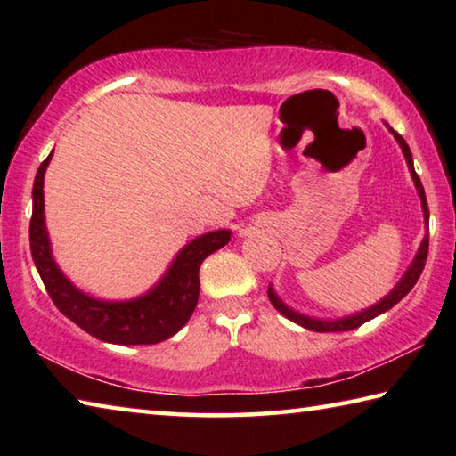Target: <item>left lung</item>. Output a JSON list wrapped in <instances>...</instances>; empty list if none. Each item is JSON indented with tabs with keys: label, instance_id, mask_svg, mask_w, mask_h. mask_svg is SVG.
Instances as JSON below:
<instances>
[{
	"label": "left lung",
	"instance_id": "left-lung-1",
	"mask_svg": "<svg viewBox=\"0 0 456 456\" xmlns=\"http://www.w3.org/2000/svg\"><path fill=\"white\" fill-rule=\"evenodd\" d=\"M388 126V125H386ZM388 130L392 134H395L396 142L400 144V149L404 152V159H406V165H408V171H411V176L414 181V187L419 191V197H420V203H422V213H424V223L428 225V205H427V195H424V189H422V183L419 179V175L414 171V163H412V152L408 149V144L403 136H400L395 128ZM427 256H428V235L422 239V243L419 247V251H416V256L412 259V264L408 265L406 273L400 277V281L395 285V288L390 289L388 296H384L380 302L366 307V310L356 312V314H350V315H344V318H336V320H322V318H312V315H305L302 312H296L291 310L288 304H283V299L277 296L275 289L269 285L267 289V296H269V302L273 304V307L285 318L296 322L297 326H302L305 330H312V331H348V330H356L360 328L362 323H366L370 320H374L376 315H380L384 312H388L390 307H395L400 299H403L408 291L414 288V283L419 281V277L424 269V264H427Z\"/></svg>",
	"mask_w": 456,
	"mask_h": 456
}]
</instances>
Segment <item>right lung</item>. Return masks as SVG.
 I'll list each match as a JSON object with an SVG mask.
<instances>
[{
  "label": "right lung",
  "mask_w": 456,
  "mask_h": 456,
  "mask_svg": "<svg viewBox=\"0 0 456 456\" xmlns=\"http://www.w3.org/2000/svg\"><path fill=\"white\" fill-rule=\"evenodd\" d=\"M48 154L36 173L29 221V249L37 273L58 310L90 336L108 344L142 346L159 344L175 336L195 312L199 302V267L205 257L229 243L231 231L219 229L199 235L176 253L167 273L133 299L110 302L88 296L61 273L52 256V245L44 217V175L52 160Z\"/></svg>",
  "instance_id": "add662e5"
}]
</instances>
